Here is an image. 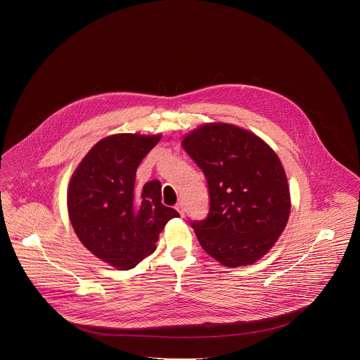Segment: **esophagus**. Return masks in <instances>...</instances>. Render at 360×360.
Listing matches in <instances>:
<instances>
[{"label": "esophagus", "mask_w": 360, "mask_h": 360, "mask_svg": "<svg viewBox=\"0 0 360 360\" xmlns=\"http://www.w3.org/2000/svg\"><path fill=\"white\" fill-rule=\"evenodd\" d=\"M175 210L179 212V215H181V217H185V207H184V205H182L181 202L175 205Z\"/></svg>", "instance_id": "obj_1"}]
</instances>
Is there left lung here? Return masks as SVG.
<instances>
[{"mask_svg":"<svg viewBox=\"0 0 360 360\" xmlns=\"http://www.w3.org/2000/svg\"><path fill=\"white\" fill-rule=\"evenodd\" d=\"M182 146L207 179V218L191 223L202 248L231 268L262 259L290 214L277 154L256 134L224 122L196 128Z\"/></svg>","mask_w":360,"mask_h":360,"instance_id":"obj_1","label":"left lung"}]
</instances>
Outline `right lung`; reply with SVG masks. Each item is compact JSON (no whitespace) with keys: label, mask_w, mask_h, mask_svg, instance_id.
Returning a JSON list of instances; mask_svg holds the SVG:
<instances>
[{"label":"right lung","mask_w":360,"mask_h":360,"mask_svg":"<svg viewBox=\"0 0 360 360\" xmlns=\"http://www.w3.org/2000/svg\"><path fill=\"white\" fill-rule=\"evenodd\" d=\"M160 134H113L87 153L71 176L67 207L77 238L88 251L117 269H131L155 251L160 232L174 208L161 203V182L134 190L143 157Z\"/></svg>","instance_id":"add662e5"}]
</instances>
